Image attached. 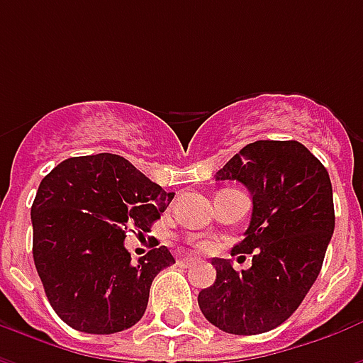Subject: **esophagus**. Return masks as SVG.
Wrapping results in <instances>:
<instances>
[{
  "mask_svg": "<svg viewBox=\"0 0 363 363\" xmlns=\"http://www.w3.org/2000/svg\"><path fill=\"white\" fill-rule=\"evenodd\" d=\"M179 264H181V267H192V264H196V259L184 257V259H179Z\"/></svg>",
  "mask_w": 363,
  "mask_h": 363,
  "instance_id": "1",
  "label": "esophagus"
}]
</instances>
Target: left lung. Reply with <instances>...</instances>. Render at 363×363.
<instances>
[{
    "mask_svg": "<svg viewBox=\"0 0 363 363\" xmlns=\"http://www.w3.org/2000/svg\"><path fill=\"white\" fill-rule=\"evenodd\" d=\"M216 181H239L251 192V223L233 255L252 252V267L237 272L213 259L216 281L198 294V305L229 335H260L289 319L319 276L335 231L333 184L319 159L294 140L245 145Z\"/></svg>",
    "mask_w": 363,
    "mask_h": 363,
    "instance_id": "left-lung-1",
    "label": "left lung"
}]
</instances>
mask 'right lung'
Segmentation results:
<instances>
[{
  "instance_id": "right-lung-1",
  "label": "right lung",
  "mask_w": 363,
  "mask_h": 363,
  "mask_svg": "<svg viewBox=\"0 0 363 363\" xmlns=\"http://www.w3.org/2000/svg\"><path fill=\"white\" fill-rule=\"evenodd\" d=\"M173 196L114 153L69 157L44 177L30 208L33 259L66 325L112 335L142 319L151 281L174 259L159 247L134 264L126 229L150 231Z\"/></svg>"
}]
</instances>
